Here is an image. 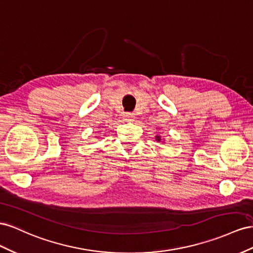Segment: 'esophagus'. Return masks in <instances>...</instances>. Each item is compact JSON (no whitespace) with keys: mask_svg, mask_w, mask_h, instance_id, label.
<instances>
[{"mask_svg":"<svg viewBox=\"0 0 253 253\" xmlns=\"http://www.w3.org/2000/svg\"><path fill=\"white\" fill-rule=\"evenodd\" d=\"M124 118L126 121H133V118H134V114L131 113V112H127L124 114Z\"/></svg>","mask_w":253,"mask_h":253,"instance_id":"34e87169","label":"esophagus"}]
</instances>
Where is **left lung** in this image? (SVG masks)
Instances as JSON below:
<instances>
[{"label":"left lung","instance_id":"1","mask_svg":"<svg viewBox=\"0 0 253 253\" xmlns=\"http://www.w3.org/2000/svg\"><path fill=\"white\" fill-rule=\"evenodd\" d=\"M156 139H157V141H160V140H161V138H160V136H159V135L156 136Z\"/></svg>","mask_w":253,"mask_h":253}]
</instances>
